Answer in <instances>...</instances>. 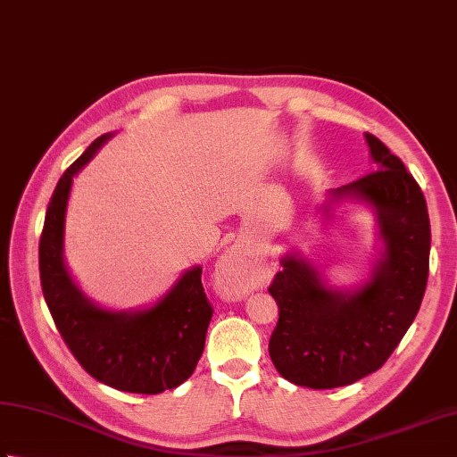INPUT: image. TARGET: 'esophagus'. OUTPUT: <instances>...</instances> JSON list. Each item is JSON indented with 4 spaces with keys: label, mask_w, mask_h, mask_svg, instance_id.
<instances>
[{
    "label": "esophagus",
    "mask_w": 457,
    "mask_h": 457,
    "mask_svg": "<svg viewBox=\"0 0 457 457\" xmlns=\"http://www.w3.org/2000/svg\"><path fill=\"white\" fill-rule=\"evenodd\" d=\"M216 277L223 293L234 295V297H244L249 291L259 287L262 270H259V265L245 249L231 247L229 252L220 257Z\"/></svg>",
    "instance_id": "esophagus-1"
}]
</instances>
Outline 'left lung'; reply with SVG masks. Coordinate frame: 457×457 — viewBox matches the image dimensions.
I'll list each match as a JSON object with an SVG mask.
<instances>
[{
    "instance_id": "8db88e82",
    "label": "left lung",
    "mask_w": 457,
    "mask_h": 457,
    "mask_svg": "<svg viewBox=\"0 0 457 457\" xmlns=\"http://www.w3.org/2000/svg\"><path fill=\"white\" fill-rule=\"evenodd\" d=\"M374 172L328 192L323 205H369L382 247L369 279L353 289L328 285L315 263L289 252L270 287L279 320L270 338L277 372L297 386H346L388 361L422 305L430 263V218L418 182L398 156L364 134Z\"/></svg>"
}]
</instances>
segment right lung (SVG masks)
<instances>
[{
  "mask_svg": "<svg viewBox=\"0 0 457 457\" xmlns=\"http://www.w3.org/2000/svg\"><path fill=\"white\" fill-rule=\"evenodd\" d=\"M111 137H98L51 195L39 241L43 297L62 341L93 378L122 392L160 395L190 378L204 353L213 311L202 287V267L186 270L154 305L114 311L87 297L62 255L73 178Z\"/></svg>",
  "mask_w": 457,
  "mask_h": 457,
  "instance_id": "right-lung-1",
  "label": "right lung"
}]
</instances>
